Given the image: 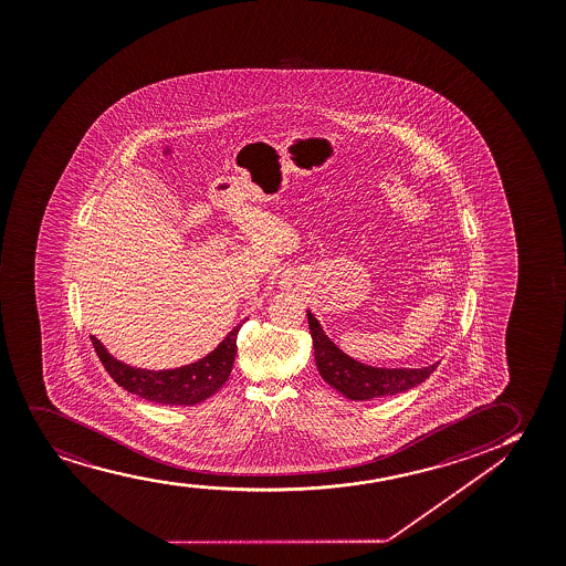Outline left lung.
Listing matches in <instances>:
<instances>
[{"label": "left lung", "instance_id": "obj_1", "mask_svg": "<svg viewBox=\"0 0 566 566\" xmlns=\"http://www.w3.org/2000/svg\"><path fill=\"white\" fill-rule=\"evenodd\" d=\"M307 318L313 335L314 360L322 379L350 400H371L408 391L423 384L439 366L434 363L427 368H374L358 363L324 334L321 322L311 311H307Z\"/></svg>", "mask_w": 566, "mask_h": 566}]
</instances>
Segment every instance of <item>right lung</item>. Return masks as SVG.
I'll return each instance as SVG.
<instances>
[{"instance_id": "right-lung-1", "label": "right lung", "mask_w": 566, "mask_h": 566, "mask_svg": "<svg viewBox=\"0 0 566 566\" xmlns=\"http://www.w3.org/2000/svg\"><path fill=\"white\" fill-rule=\"evenodd\" d=\"M240 326L242 324L232 328V332H229V335L217 345L216 349L211 350L210 355L174 370L135 368L114 358L95 335H92V343L105 370L127 392L147 398L150 402H158V405L195 406L219 391L231 376Z\"/></svg>"}]
</instances>
